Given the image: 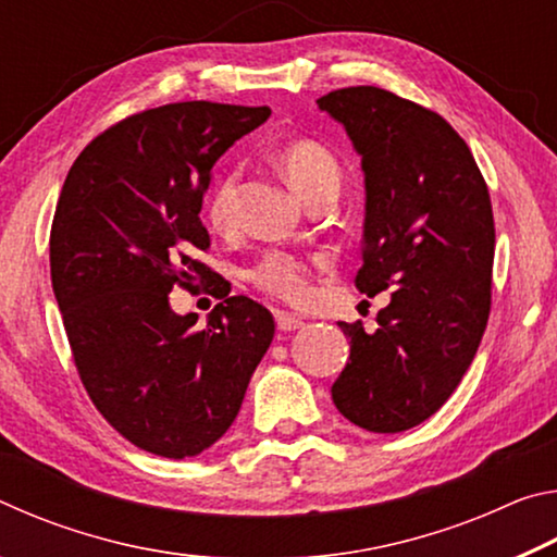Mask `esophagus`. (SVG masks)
I'll use <instances>...</instances> for the list:
<instances>
[{
	"label": "esophagus",
	"mask_w": 557,
	"mask_h": 557,
	"mask_svg": "<svg viewBox=\"0 0 557 557\" xmlns=\"http://www.w3.org/2000/svg\"><path fill=\"white\" fill-rule=\"evenodd\" d=\"M275 324L280 332H295V329H299L305 322L292 312H275Z\"/></svg>",
	"instance_id": "1"
}]
</instances>
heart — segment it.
<instances>
[{"label":"heart","instance_id":"1","mask_svg":"<svg viewBox=\"0 0 557 557\" xmlns=\"http://www.w3.org/2000/svg\"><path fill=\"white\" fill-rule=\"evenodd\" d=\"M277 162L289 186L305 201H312L314 196L322 194L336 196L342 188V166H338L336 157L314 139H292L289 145L280 149ZM238 184L240 172L235 166L225 169L213 182L209 199H206V215H209L213 228L225 231L233 225ZM250 280L262 292L285 301H301L309 295L307 262L285 250H272L262 256L258 265L250 270Z\"/></svg>","mask_w":557,"mask_h":557}]
</instances>
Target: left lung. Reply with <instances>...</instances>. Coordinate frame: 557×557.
Wrapping results in <instances>:
<instances>
[{"label": "left lung", "mask_w": 557, "mask_h": 557, "mask_svg": "<svg viewBox=\"0 0 557 557\" xmlns=\"http://www.w3.org/2000/svg\"><path fill=\"white\" fill-rule=\"evenodd\" d=\"M344 125L366 186L356 287L391 289L375 332L351 338L332 400L354 425L393 435L435 414L474 361L492 309L494 213L482 172L445 117L391 90L317 100Z\"/></svg>", "instance_id": "left-lung-1"}]
</instances>
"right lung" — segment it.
I'll use <instances>...</instances> for the list:
<instances>
[{"mask_svg": "<svg viewBox=\"0 0 557 557\" xmlns=\"http://www.w3.org/2000/svg\"><path fill=\"white\" fill-rule=\"evenodd\" d=\"M270 108L172 102L98 135L75 159L51 225V285L90 400L132 445L196 457L238 414L275 336L265 307L225 297L206 329L174 285H211L199 219L211 169Z\"/></svg>", "mask_w": 557, "mask_h": 557, "instance_id": "1", "label": "right lung"}]
</instances>
